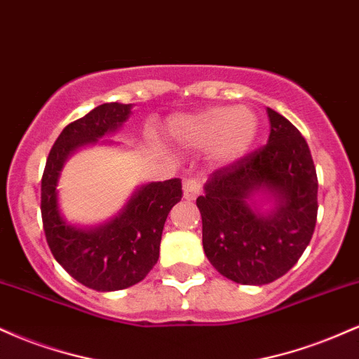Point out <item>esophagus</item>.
<instances>
[{"label": "esophagus", "instance_id": "esophagus-1", "mask_svg": "<svg viewBox=\"0 0 359 359\" xmlns=\"http://www.w3.org/2000/svg\"><path fill=\"white\" fill-rule=\"evenodd\" d=\"M201 194V182L196 179H187L184 182V197L187 201H196Z\"/></svg>", "mask_w": 359, "mask_h": 359}]
</instances>
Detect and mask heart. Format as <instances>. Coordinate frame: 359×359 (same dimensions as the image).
Listing matches in <instances>:
<instances>
[{
  "label": "heart",
  "instance_id": "1",
  "mask_svg": "<svg viewBox=\"0 0 359 359\" xmlns=\"http://www.w3.org/2000/svg\"><path fill=\"white\" fill-rule=\"evenodd\" d=\"M170 133L189 148L212 147L219 162L231 163L250 151L258 135V118L248 108H211L196 116L177 118Z\"/></svg>",
  "mask_w": 359,
  "mask_h": 359
}]
</instances>
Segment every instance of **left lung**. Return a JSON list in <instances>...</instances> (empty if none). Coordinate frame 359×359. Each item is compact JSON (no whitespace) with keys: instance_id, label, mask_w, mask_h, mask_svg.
Returning a JSON list of instances; mask_svg holds the SVG:
<instances>
[{"instance_id":"8db88e82","label":"left lung","mask_w":359,"mask_h":359,"mask_svg":"<svg viewBox=\"0 0 359 359\" xmlns=\"http://www.w3.org/2000/svg\"><path fill=\"white\" fill-rule=\"evenodd\" d=\"M269 143L212 172L197 197L203 246L222 277L265 285L285 275L311 243L317 219V174L300 131L266 108ZM269 193L270 212L252 208V196Z\"/></svg>"}]
</instances>
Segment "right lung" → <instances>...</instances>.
Returning a JSON list of instances; mask_svg holds the SVG:
<instances>
[{"label":"right lung","instance_id":"obj_1","mask_svg":"<svg viewBox=\"0 0 359 359\" xmlns=\"http://www.w3.org/2000/svg\"><path fill=\"white\" fill-rule=\"evenodd\" d=\"M131 114V104L104 102L67 125L53 143L42 177V221L53 258L71 277L97 292L142 282L160 255L163 224L182 199V182H150L133 192L118 216L94 228H79L62 217L57 182L65 160L77 148L114 133Z\"/></svg>","mask_w":359,"mask_h":359}]
</instances>
